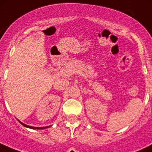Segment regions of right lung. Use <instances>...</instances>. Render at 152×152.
Instances as JSON below:
<instances>
[{"mask_svg": "<svg viewBox=\"0 0 152 152\" xmlns=\"http://www.w3.org/2000/svg\"><path fill=\"white\" fill-rule=\"evenodd\" d=\"M18 121L20 122L21 124H22L23 126H24L25 127H27V128H29V129H46V128H48V127L51 126H45V127H34V126H28L26 125V124L22 123L21 121H20L19 120H18Z\"/></svg>", "mask_w": 152, "mask_h": 152, "instance_id": "add662e5", "label": "right lung"}]
</instances>
